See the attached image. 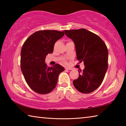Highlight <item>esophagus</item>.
<instances>
[{"instance_id":"esophagus-1","label":"esophagus","mask_w":126,"mask_h":126,"mask_svg":"<svg viewBox=\"0 0 126 126\" xmlns=\"http://www.w3.org/2000/svg\"><path fill=\"white\" fill-rule=\"evenodd\" d=\"M65 69H67V70H72V69H73V68H70V67H66V68H65Z\"/></svg>"}]
</instances>
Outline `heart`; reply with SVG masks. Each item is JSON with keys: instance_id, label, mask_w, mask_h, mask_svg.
Returning a JSON list of instances; mask_svg holds the SVG:
<instances>
[{"instance_id": "1", "label": "heart", "mask_w": 126, "mask_h": 126, "mask_svg": "<svg viewBox=\"0 0 126 126\" xmlns=\"http://www.w3.org/2000/svg\"><path fill=\"white\" fill-rule=\"evenodd\" d=\"M62 61L63 63H65V59L64 58H62Z\"/></svg>"}]
</instances>
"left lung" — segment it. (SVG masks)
I'll list each match as a JSON object with an SVG mask.
<instances>
[{
    "mask_svg": "<svg viewBox=\"0 0 126 126\" xmlns=\"http://www.w3.org/2000/svg\"><path fill=\"white\" fill-rule=\"evenodd\" d=\"M65 34L75 44L77 59L83 61V71H78L79 77L73 83L83 93L92 92L103 82L108 68V52L101 38L87 29L65 31Z\"/></svg>",
    "mask_w": 126,
    "mask_h": 126,
    "instance_id": "obj_1",
    "label": "left lung"
}]
</instances>
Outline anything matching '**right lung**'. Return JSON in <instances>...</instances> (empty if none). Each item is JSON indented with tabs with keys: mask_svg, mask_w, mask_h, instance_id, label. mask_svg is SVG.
Masks as SVG:
<instances>
[{
	"mask_svg": "<svg viewBox=\"0 0 126 126\" xmlns=\"http://www.w3.org/2000/svg\"><path fill=\"white\" fill-rule=\"evenodd\" d=\"M64 35V31H38L23 45L21 69L27 84L36 93L44 94L52 92L56 86L59 74L64 71L59 64L48 67L45 63L47 55L53 52L55 43Z\"/></svg>",
	"mask_w": 126,
	"mask_h": 126,
	"instance_id": "obj_1",
	"label": "right lung"
}]
</instances>
